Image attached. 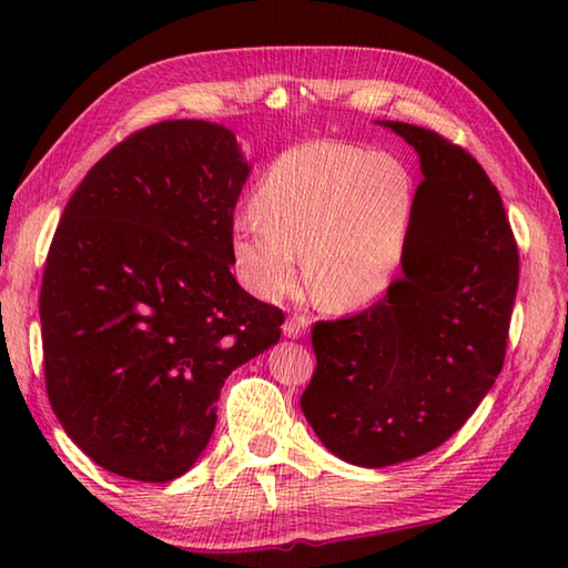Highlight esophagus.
<instances>
[{
  "instance_id": "obj_1",
  "label": "esophagus",
  "mask_w": 568,
  "mask_h": 568,
  "mask_svg": "<svg viewBox=\"0 0 568 568\" xmlns=\"http://www.w3.org/2000/svg\"><path fill=\"white\" fill-rule=\"evenodd\" d=\"M307 328H311V318H307V315H297V313H293L291 318L285 321V325H283V333L287 335V338H303V335L307 333Z\"/></svg>"
}]
</instances>
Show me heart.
Masks as SVG:
<instances>
[{
    "label": "heart",
    "mask_w": 568,
    "mask_h": 568,
    "mask_svg": "<svg viewBox=\"0 0 568 568\" xmlns=\"http://www.w3.org/2000/svg\"><path fill=\"white\" fill-rule=\"evenodd\" d=\"M413 215L416 185L398 158L307 142L273 162L253 207L237 213V275L255 295L277 301L297 283L303 250L313 293L335 311H355L396 283Z\"/></svg>",
    "instance_id": "obj_1"
}]
</instances>
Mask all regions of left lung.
<instances>
[{
    "label": "left lung",
    "instance_id": "left-lung-1",
    "mask_svg": "<svg viewBox=\"0 0 568 568\" xmlns=\"http://www.w3.org/2000/svg\"><path fill=\"white\" fill-rule=\"evenodd\" d=\"M418 152L423 182L403 275L353 318L313 325L301 398L323 446L383 468L428 454L470 418L504 368L518 247L501 195L464 148L378 122Z\"/></svg>",
    "mask_w": 568,
    "mask_h": 568
}]
</instances>
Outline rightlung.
Returning a JSON list of instances; mask_svg holds the SVG:
<instances>
[{"label": "right lung", "mask_w": 568, "mask_h": 568, "mask_svg": "<svg viewBox=\"0 0 568 568\" xmlns=\"http://www.w3.org/2000/svg\"><path fill=\"white\" fill-rule=\"evenodd\" d=\"M247 175L223 124L168 120L112 148L64 207L40 293L47 396L112 474L190 470L225 378L281 341V307L230 273Z\"/></svg>", "instance_id": "add662e5"}]
</instances>
